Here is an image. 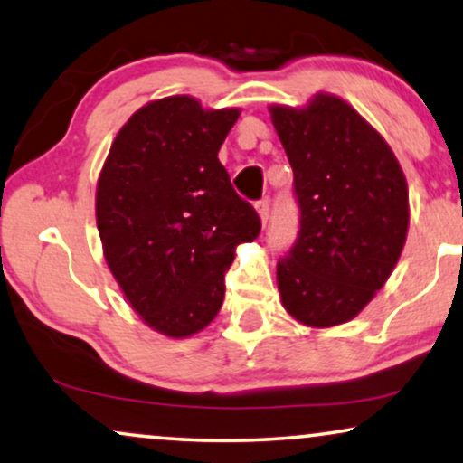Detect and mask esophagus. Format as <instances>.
<instances>
[{
	"mask_svg": "<svg viewBox=\"0 0 463 463\" xmlns=\"http://www.w3.org/2000/svg\"><path fill=\"white\" fill-rule=\"evenodd\" d=\"M269 210H270L269 199H262V201H258V203H256V212H258L260 220H262V224H266V220H269Z\"/></svg>",
	"mask_w": 463,
	"mask_h": 463,
	"instance_id": "esophagus-1",
	"label": "esophagus"
}]
</instances>
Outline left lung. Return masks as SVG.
Segmentation results:
<instances>
[{
  "instance_id": "left-lung-1",
  "label": "left lung",
  "mask_w": 463,
  "mask_h": 463,
  "mask_svg": "<svg viewBox=\"0 0 463 463\" xmlns=\"http://www.w3.org/2000/svg\"><path fill=\"white\" fill-rule=\"evenodd\" d=\"M294 169L298 241L277 264L283 308L298 323H348L383 288L409 229V188L392 148L340 96L272 104Z\"/></svg>"
}]
</instances>
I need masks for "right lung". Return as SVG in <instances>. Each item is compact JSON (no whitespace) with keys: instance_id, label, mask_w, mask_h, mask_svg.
I'll list each match as a JSON object with an SVG mask.
<instances>
[{"instance_id":"add662e5","label":"right lung","mask_w":463,"mask_h":463,"mask_svg":"<svg viewBox=\"0 0 463 463\" xmlns=\"http://www.w3.org/2000/svg\"><path fill=\"white\" fill-rule=\"evenodd\" d=\"M239 109L167 96L117 132L96 184L104 260L129 306L167 337L205 329L224 302V272L260 234L218 151Z\"/></svg>"}]
</instances>
